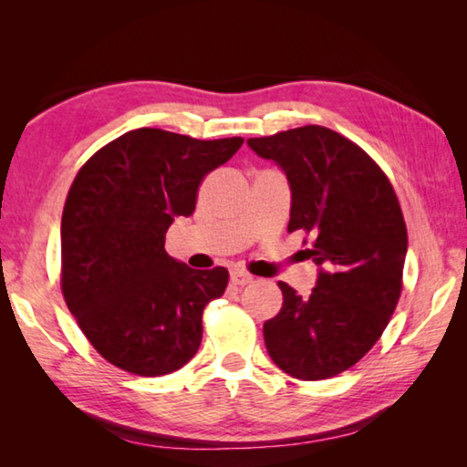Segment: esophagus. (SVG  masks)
<instances>
[{
    "label": "esophagus",
    "mask_w": 467,
    "mask_h": 467,
    "mask_svg": "<svg viewBox=\"0 0 467 467\" xmlns=\"http://www.w3.org/2000/svg\"><path fill=\"white\" fill-rule=\"evenodd\" d=\"M231 282L234 284V286H247V284L253 282V275L247 272L234 270V272H231Z\"/></svg>",
    "instance_id": "esophagus-1"
}]
</instances>
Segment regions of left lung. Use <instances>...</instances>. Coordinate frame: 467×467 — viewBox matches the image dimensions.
I'll return each instance as SVG.
<instances>
[{
	"instance_id": "obj_1",
	"label": "left lung",
	"mask_w": 467,
	"mask_h": 467,
	"mask_svg": "<svg viewBox=\"0 0 467 467\" xmlns=\"http://www.w3.org/2000/svg\"><path fill=\"white\" fill-rule=\"evenodd\" d=\"M247 144L286 172L288 233L311 236L306 253L321 267L309 296L278 282L284 303L264 323L265 348L300 381L336 377L377 344L398 306L408 251L398 195L365 150L321 125Z\"/></svg>"
}]
</instances>
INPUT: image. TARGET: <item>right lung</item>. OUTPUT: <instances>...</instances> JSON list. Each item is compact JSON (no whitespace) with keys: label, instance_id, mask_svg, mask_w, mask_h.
Here are the masks:
<instances>
[{"label":"right lung","instance_id":"add662e5","mask_svg":"<svg viewBox=\"0 0 467 467\" xmlns=\"http://www.w3.org/2000/svg\"><path fill=\"white\" fill-rule=\"evenodd\" d=\"M243 141L140 128L78 171L61 216V292L110 365L161 377L195 357L203 309L224 295L228 270H192L164 239L175 216L193 214L203 177Z\"/></svg>","mask_w":467,"mask_h":467}]
</instances>
